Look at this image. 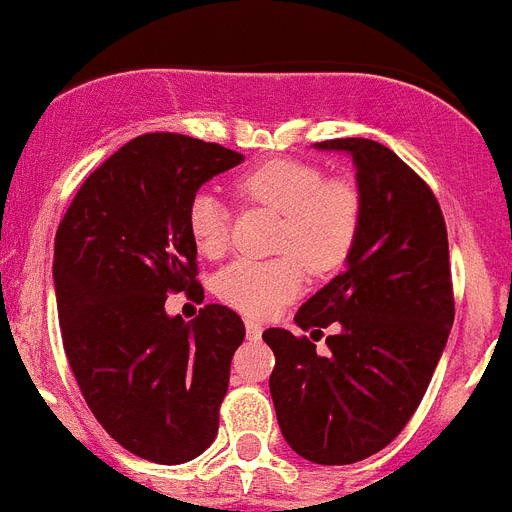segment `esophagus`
Masks as SVG:
<instances>
[{
  "label": "esophagus",
  "mask_w": 512,
  "mask_h": 512,
  "mask_svg": "<svg viewBox=\"0 0 512 512\" xmlns=\"http://www.w3.org/2000/svg\"><path fill=\"white\" fill-rule=\"evenodd\" d=\"M244 328H247V338H249V341H257V338L263 336V325H260V322L247 320V322H244Z\"/></svg>",
  "instance_id": "obj_1"
}]
</instances>
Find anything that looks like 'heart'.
Returning <instances> with one entry per match:
<instances>
[{
	"mask_svg": "<svg viewBox=\"0 0 512 512\" xmlns=\"http://www.w3.org/2000/svg\"><path fill=\"white\" fill-rule=\"evenodd\" d=\"M236 192L281 213L278 249L283 255L239 257L218 273L216 294L249 317H270L291 302L315 273L341 268L362 226V195L349 179H325L320 166L296 158H273L236 179ZM187 229L205 257L223 255L229 244V208L216 192L203 190L187 208Z\"/></svg>",
	"mask_w": 512,
	"mask_h": 512,
	"instance_id": "heart-1",
	"label": "heart"
}]
</instances>
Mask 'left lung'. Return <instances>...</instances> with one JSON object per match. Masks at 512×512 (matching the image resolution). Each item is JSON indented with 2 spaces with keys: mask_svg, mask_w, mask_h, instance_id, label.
Masks as SVG:
<instances>
[{
  "mask_svg": "<svg viewBox=\"0 0 512 512\" xmlns=\"http://www.w3.org/2000/svg\"><path fill=\"white\" fill-rule=\"evenodd\" d=\"M349 153L362 226L346 270L296 312L299 328H328V351L283 328L263 333L276 367L270 395L283 440L322 466L364 461L398 437L435 375L450 328L445 218L427 184L393 150L364 137L315 143Z\"/></svg>",
  "mask_w": 512,
  "mask_h": 512,
  "instance_id": "left-lung-1",
  "label": "left lung"
}]
</instances>
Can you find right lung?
Listing matches in <instances>:
<instances>
[{"label": "right lung", "instance_id": "right-lung-1", "mask_svg": "<svg viewBox=\"0 0 512 512\" xmlns=\"http://www.w3.org/2000/svg\"><path fill=\"white\" fill-rule=\"evenodd\" d=\"M242 153L174 132L130 140L77 190L54 242L62 341L101 427L145 461L176 466L218 435L231 356L244 341L234 309L192 322L166 315L169 291H200L187 208Z\"/></svg>", "mask_w": 512, "mask_h": 512}]
</instances>
